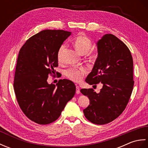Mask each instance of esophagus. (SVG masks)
I'll use <instances>...</instances> for the list:
<instances>
[{
  "mask_svg": "<svg viewBox=\"0 0 148 148\" xmlns=\"http://www.w3.org/2000/svg\"><path fill=\"white\" fill-rule=\"evenodd\" d=\"M76 92L77 94H79L80 93V89H79V86L76 85Z\"/></svg>",
  "mask_w": 148,
  "mask_h": 148,
  "instance_id": "34e87169",
  "label": "esophagus"
}]
</instances>
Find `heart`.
<instances>
[{
	"instance_id": "heart-1",
	"label": "heart",
	"mask_w": 148,
	"mask_h": 148,
	"mask_svg": "<svg viewBox=\"0 0 148 148\" xmlns=\"http://www.w3.org/2000/svg\"><path fill=\"white\" fill-rule=\"evenodd\" d=\"M74 45L75 48L81 54H86L92 48V42L88 37L80 35L76 37L74 40ZM66 46L62 45L60 47L57 53V59L59 62H60L62 59L63 53H64ZM87 73L86 69L84 67H72L67 70L65 72V76L69 79L74 81V82H80L83 79V77Z\"/></svg>"
}]
</instances>
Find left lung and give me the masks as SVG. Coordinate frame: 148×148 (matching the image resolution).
Masks as SVG:
<instances>
[{
  "instance_id": "obj_1",
  "label": "left lung",
  "mask_w": 148,
  "mask_h": 148,
  "mask_svg": "<svg viewBox=\"0 0 148 148\" xmlns=\"http://www.w3.org/2000/svg\"><path fill=\"white\" fill-rule=\"evenodd\" d=\"M98 57L85 80L90 85L102 84L97 93L93 89H81L90 99L83 110L86 118L97 125L114 120L129 101L134 84L133 59L126 45L112 34H106L97 42Z\"/></svg>"
}]
</instances>
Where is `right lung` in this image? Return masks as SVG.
I'll use <instances>...</instances> for the list:
<instances>
[{"mask_svg": "<svg viewBox=\"0 0 148 148\" xmlns=\"http://www.w3.org/2000/svg\"><path fill=\"white\" fill-rule=\"evenodd\" d=\"M71 32L45 30L28 39L19 52L14 90L16 100L27 117L40 125L56 121L76 92L68 79H60L56 87L47 79L58 67L57 53Z\"/></svg>", "mask_w": 148, "mask_h": 148, "instance_id": "obj_1", "label": "right lung"}]
</instances>
